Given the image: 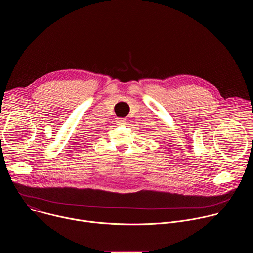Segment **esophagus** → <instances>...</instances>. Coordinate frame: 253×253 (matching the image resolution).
Listing matches in <instances>:
<instances>
[{"label": "esophagus", "mask_w": 253, "mask_h": 253, "mask_svg": "<svg viewBox=\"0 0 253 253\" xmlns=\"http://www.w3.org/2000/svg\"><path fill=\"white\" fill-rule=\"evenodd\" d=\"M116 122H117L118 125H124V124H126V120L123 119V118H118V119L116 120Z\"/></svg>", "instance_id": "obj_1"}]
</instances>
